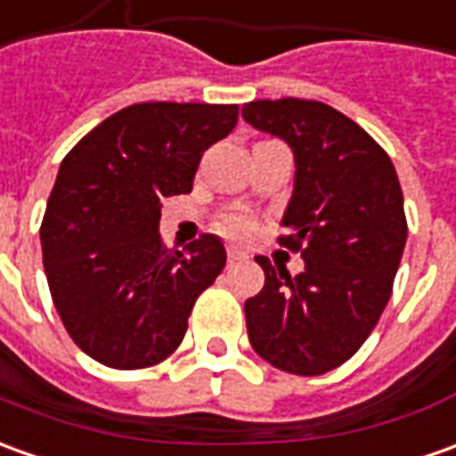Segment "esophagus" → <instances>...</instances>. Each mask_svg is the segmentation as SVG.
Listing matches in <instances>:
<instances>
[{
    "label": "esophagus",
    "instance_id": "obj_1",
    "mask_svg": "<svg viewBox=\"0 0 456 456\" xmlns=\"http://www.w3.org/2000/svg\"><path fill=\"white\" fill-rule=\"evenodd\" d=\"M229 265H234V262H241V259H247V254L241 252V249H229Z\"/></svg>",
    "mask_w": 456,
    "mask_h": 456
}]
</instances>
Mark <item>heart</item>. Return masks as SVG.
<instances>
[{"mask_svg": "<svg viewBox=\"0 0 456 456\" xmlns=\"http://www.w3.org/2000/svg\"><path fill=\"white\" fill-rule=\"evenodd\" d=\"M219 232L232 237V240H244L252 234V219L244 212H229L219 219Z\"/></svg>", "mask_w": 456, "mask_h": 456, "instance_id": "heart-1", "label": "heart"}]
</instances>
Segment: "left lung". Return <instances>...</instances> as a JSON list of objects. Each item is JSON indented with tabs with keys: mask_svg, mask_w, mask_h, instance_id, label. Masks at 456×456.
Wrapping results in <instances>:
<instances>
[{
	"mask_svg": "<svg viewBox=\"0 0 456 456\" xmlns=\"http://www.w3.org/2000/svg\"><path fill=\"white\" fill-rule=\"evenodd\" d=\"M241 117L292 150L294 191L280 244L305 259L292 277L254 256L265 287L244 302L247 334L272 367L317 377L364 345L392 297L407 241L402 187L387 151L330 104L259 99Z\"/></svg>",
	"mask_w": 456,
	"mask_h": 456,
	"instance_id": "obj_1",
	"label": "left lung"
}]
</instances>
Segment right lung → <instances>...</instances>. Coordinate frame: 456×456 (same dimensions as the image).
Segmentation results:
<instances>
[{
  "instance_id": "obj_1",
  "label": "right lung",
  "mask_w": 456,
  "mask_h": 456,
  "mask_svg": "<svg viewBox=\"0 0 456 456\" xmlns=\"http://www.w3.org/2000/svg\"><path fill=\"white\" fill-rule=\"evenodd\" d=\"M237 104L142 102L107 117L61 164L42 219V259L59 317L111 370L159 364L197 297L227 265L202 234L187 252L159 237L162 197L189 194L202 154L234 129Z\"/></svg>"
}]
</instances>
